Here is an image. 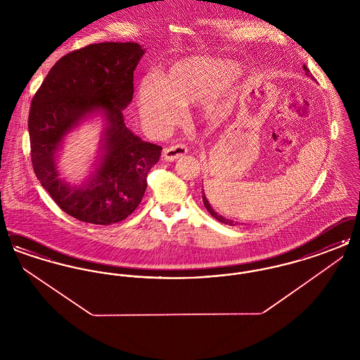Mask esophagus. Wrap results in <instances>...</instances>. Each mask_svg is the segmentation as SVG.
<instances>
[{
  "mask_svg": "<svg viewBox=\"0 0 360 360\" xmlns=\"http://www.w3.org/2000/svg\"><path fill=\"white\" fill-rule=\"evenodd\" d=\"M186 154H188V147L185 144H181V143L179 144H174V146H170V147L163 150V156L169 162L178 160V159H181L182 156H185Z\"/></svg>",
  "mask_w": 360,
  "mask_h": 360,
  "instance_id": "esophagus-1",
  "label": "esophagus"
}]
</instances>
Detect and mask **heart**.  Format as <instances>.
I'll return each instance as SVG.
<instances>
[{
  "instance_id": "1",
  "label": "heart",
  "mask_w": 360,
  "mask_h": 360,
  "mask_svg": "<svg viewBox=\"0 0 360 360\" xmlns=\"http://www.w3.org/2000/svg\"><path fill=\"white\" fill-rule=\"evenodd\" d=\"M239 65L212 58H194L176 62L159 72L156 78H144L137 86V106L143 120L160 128L178 117V106L204 103L238 79Z\"/></svg>"
}]
</instances>
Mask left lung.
<instances>
[{
	"label": "left lung",
	"instance_id": "left-lung-1",
	"mask_svg": "<svg viewBox=\"0 0 360 360\" xmlns=\"http://www.w3.org/2000/svg\"><path fill=\"white\" fill-rule=\"evenodd\" d=\"M304 70L307 71V75L309 74V70L307 66H304ZM202 201H204V205H205L206 210L216 219V220H219L220 223L226 224V225H231V226H233V225H236V223H233L232 220H229V219H224L223 216H220L219 213H216L214 210H213V207L210 206L209 204V201H207V198L205 197V194H202Z\"/></svg>",
	"mask_w": 360,
	"mask_h": 360
}]
</instances>
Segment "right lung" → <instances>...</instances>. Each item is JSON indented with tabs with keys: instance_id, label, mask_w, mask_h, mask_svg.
Here are the masks:
<instances>
[{
	"instance_id": "1",
	"label": "right lung",
	"mask_w": 360,
	"mask_h": 360,
	"mask_svg": "<svg viewBox=\"0 0 360 360\" xmlns=\"http://www.w3.org/2000/svg\"><path fill=\"white\" fill-rule=\"evenodd\" d=\"M144 51L132 41L86 46L62 56L34 93L28 116L34 174L56 205L79 221L110 225L127 219L160 158L162 147L134 135L122 115ZM96 110H103L108 124L102 162L84 186L70 187L58 178L54 156L63 137Z\"/></svg>"
}]
</instances>
